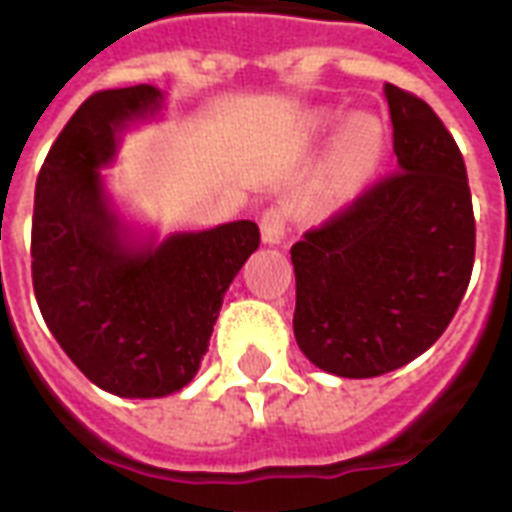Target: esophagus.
<instances>
[{"instance_id": "esophagus-1", "label": "esophagus", "mask_w": 512, "mask_h": 512, "mask_svg": "<svg viewBox=\"0 0 512 512\" xmlns=\"http://www.w3.org/2000/svg\"><path fill=\"white\" fill-rule=\"evenodd\" d=\"M284 228H287V212L282 206L265 209L263 217H260V233H263L265 244H282Z\"/></svg>"}]
</instances>
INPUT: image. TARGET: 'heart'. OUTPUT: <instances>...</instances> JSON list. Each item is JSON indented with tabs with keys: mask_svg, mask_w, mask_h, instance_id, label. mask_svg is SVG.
I'll return each mask as SVG.
<instances>
[{
	"mask_svg": "<svg viewBox=\"0 0 512 512\" xmlns=\"http://www.w3.org/2000/svg\"><path fill=\"white\" fill-rule=\"evenodd\" d=\"M341 125L327 155V179L335 190H354L376 171L384 155V123L370 112L343 117L338 109H317L308 128L314 136L330 134Z\"/></svg>",
	"mask_w": 512,
	"mask_h": 512,
	"instance_id": "heart-1",
	"label": "heart"
}]
</instances>
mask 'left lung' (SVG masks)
I'll return each mask as SVG.
<instances>
[{
    "label": "left lung",
    "instance_id": "obj_1",
    "mask_svg": "<svg viewBox=\"0 0 512 512\" xmlns=\"http://www.w3.org/2000/svg\"><path fill=\"white\" fill-rule=\"evenodd\" d=\"M397 171L290 249L295 341L319 370L384 376L454 319L475 260L462 152L427 101L384 85Z\"/></svg>",
    "mask_w": 512,
    "mask_h": 512
}]
</instances>
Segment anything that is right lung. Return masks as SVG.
<instances>
[{
	"label": "right lung",
	"mask_w": 512,
	"mask_h": 512,
	"mask_svg": "<svg viewBox=\"0 0 512 512\" xmlns=\"http://www.w3.org/2000/svg\"><path fill=\"white\" fill-rule=\"evenodd\" d=\"M163 107L155 85L93 93L50 147L34 190L31 279L45 325L93 384L128 400L193 381L222 298L260 247L252 220L158 236L120 212L104 169L123 136Z\"/></svg>",
	"instance_id": "right-lung-1"
}]
</instances>
